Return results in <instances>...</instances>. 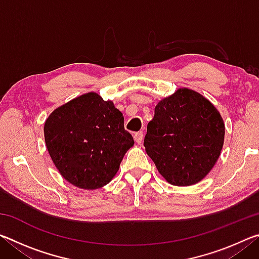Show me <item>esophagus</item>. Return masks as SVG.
Listing matches in <instances>:
<instances>
[{"label":"esophagus","mask_w":259,"mask_h":259,"mask_svg":"<svg viewBox=\"0 0 259 259\" xmlns=\"http://www.w3.org/2000/svg\"><path fill=\"white\" fill-rule=\"evenodd\" d=\"M134 138H135V140H136V143L140 144V143L143 142L144 133H143V131H138V133H136V134L134 135Z\"/></svg>","instance_id":"1"}]
</instances>
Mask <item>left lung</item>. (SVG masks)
<instances>
[{"instance_id": "left-lung-1", "label": "left lung", "mask_w": 259, "mask_h": 259, "mask_svg": "<svg viewBox=\"0 0 259 259\" xmlns=\"http://www.w3.org/2000/svg\"><path fill=\"white\" fill-rule=\"evenodd\" d=\"M225 125L217 108L187 88L157 103L144 146L171 185L188 186L207 176L221 155Z\"/></svg>"}]
</instances>
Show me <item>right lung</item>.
<instances>
[{
    "label": "right lung",
    "instance_id": "right-lung-1",
    "mask_svg": "<svg viewBox=\"0 0 259 259\" xmlns=\"http://www.w3.org/2000/svg\"><path fill=\"white\" fill-rule=\"evenodd\" d=\"M48 152L72 185L96 190L112 181L134 138L113 102L88 93L56 108L45 123Z\"/></svg>",
    "mask_w": 259,
    "mask_h": 259
}]
</instances>
